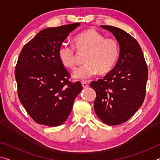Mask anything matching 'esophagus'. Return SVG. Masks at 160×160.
<instances>
[{"mask_svg":"<svg viewBox=\"0 0 160 160\" xmlns=\"http://www.w3.org/2000/svg\"><path fill=\"white\" fill-rule=\"evenodd\" d=\"M82 87L83 88H88L89 87V85H88V83H87L86 82H82Z\"/></svg>","mask_w":160,"mask_h":160,"instance_id":"34e87169","label":"esophagus"}]
</instances>
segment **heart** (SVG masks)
Instances as JSON below:
<instances>
[{
    "label": "heart",
    "mask_w": 160,
    "mask_h": 160,
    "mask_svg": "<svg viewBox=\"0 0 160 160\" xmlns=\"http://www.w3.org/2000/svg\"><path fill=\"white\" fill-rule=\"evenodd\" d=\"M75 46L63 43L58 47V55L64 67L74 70L76 67L75 48L88 51L84 58L85 64L73 73L74 78L87 80L99 74L110 72L116 63L120 52L118 42L114 38H105L94 29H88L74 38Z\"/></svg>",
    "instance_id": "b5f03b06"
}]
</instances>
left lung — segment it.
<instances>
[{
  "instance_id": "obj_1",
  "label": "left lung",
  "mask_w": 160,
  "mask_h": 160,
  "mask_svg": "<svg viewBox=\"0 0 160 160\" xmlns=\"http://www.w3.org/2000/svg\"><path fill=\"white\" fill-rule=\"evenodd\" d=\"M101 28L114 35L120 53L113 70L90 84L97 94L94 109L104 123L119 125L131 118L144 102L148 67L138 42L131 35L113 26Z\"/></svg>"
}]
</instances>
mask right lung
Segmentation results:
<instances>
[{
  "mask_svg": "<svg viewBox=\"0 0 160 160\" xmlns=\"http://www.w3.org/2000/svg\"><path fill=\"white\" fill-rule=\"evenodd\" d=\"M80 23L47 28L26 44L19 56L15 76L18 97L37 123L58 126L71 112L75 97L82 90L58 58V47Z\"/></svg>",
  "mask_w": 160,
  "mask_h": 160,
  "instance_id": "1",
  "label": "right lung"
}]
</instances>
